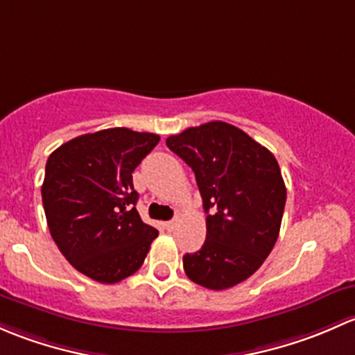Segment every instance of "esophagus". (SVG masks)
Here are the masks:
<instances>
[{
	"mask_svg": "<svg viewBox=\"0 0 355 355\" xmlns=\"http://www.w3.org/2000/svg\"><path fill=\"white\" fill-rule=\"evenodd\" d=\"M164 225H166V229H167V231H174V229H176V225H178V222L176 220H169V222H166V224H164Z\"/></svg>",
	"mask_w": 355,
	"mask_h": 355,
	"instance_id": "obj_1",
	"label": "esophagus"
}]
</instances>
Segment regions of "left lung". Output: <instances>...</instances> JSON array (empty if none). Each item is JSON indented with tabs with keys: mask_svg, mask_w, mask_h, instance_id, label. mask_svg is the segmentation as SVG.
<instances>
[{
	"mask_svg": "<svg viewBox=\"0 0 355 355\" xmlns=\"http://www.w3.org/2000/svg\"><path fill=\"white\" fill-rule=\"evenodd\" d=\"M166 144L193 169L207 211L202 250L182 257L188 279L211 291L250 279L282 224L287 189L277 159L224 121L188 128Z\"/></svg>",
	"mask_w": 355,
	"mask_h": 355,
	"instance_id": "1",
	"label": "left lung"
}]
</instances>
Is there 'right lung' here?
<instances>
[{"label": "right lung", "instance_id": "obj_1", "mask_svg": "<svg viewBox=\"0 0 355 355\" xmlns=\"http://www.w3.org/2000/svg\"><path fill=\"white\" fill-rule=\"evenodd\" d=\"M159 140L109 128L73 138L47 159L41 191L51 236L73 268L96 282L133 275L159 236L135 208L131 176Z\"/></svg>", "mask_w": 355, "mask_h": 355}]
</instances>
